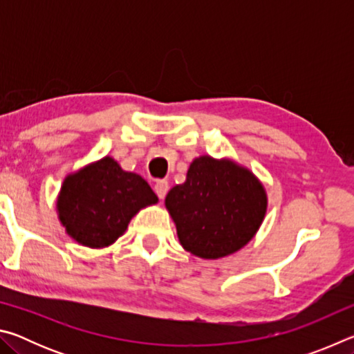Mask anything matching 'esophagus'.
<instances>
[{
	"mask_svg": "<svg viewBox=\"0 0 354 354\" xmlns=\"http://www.w3.org/2000/svg\"><path fill=\"white\" fill-rule=\"evenodd\" d=\"M154 192H156V195L159 196V200H164L167 192H169V183H167L165 179H159V181H156Z\"/></svg>",
	"mask_w": 354,
	"mask_h": 354,
	"instance_id": "1",
	"label": "esophagus"
}]
</instances>
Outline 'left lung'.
I'll list each match as a JSON object with an SVG mask.
<instances>
[{"instance_id":"obj_1","label":"left lung","mask_w":354,"mask_h":354,"mask_svg":"<svg viewBox=\"0 0 354 354\" xmlns=\"http://www.w3.org/2000/svg\"><path fill=\"white\" fill-rule=\"evenodd\" d=\"M267 190L248 167L209 154L192 160L165 196L178 241L190 254L220 259L243 248L267 214Z\"/></svg>"}]
</instances>
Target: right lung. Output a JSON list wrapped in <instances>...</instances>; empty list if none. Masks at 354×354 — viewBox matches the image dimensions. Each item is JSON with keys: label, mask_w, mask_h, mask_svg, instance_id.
Here are the masks:
<instances>
[{"label": "right lung", "mask_w": 354, "mask_h": 354, "mask_svg": "<svg viewBox=\"0 0 354 354\" xmlns=\"http://www.w3.org/2000/svg\"><path fill=\"white\" fill-rule=\"evenodd\" d=\"M158 201L145 179L104 156L64 178L56 211L68 237L100 250L115 243L131 218Z\"/></svg>", "instance_id": "1"}]
</instances>
